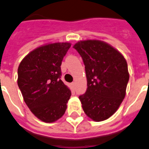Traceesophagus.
I'll return each instance as SVG.
<instances>
[{
    "instance_id": "34e87169",
    "label": "esophagus",
    "mask_w": 149,
    "mask_h": 149,
    "mask_svg": "<svg viewBox=\"0 0 149 149\" xmlns=\"http://www.w3.org/2000/svg\"><path fill=\"white\" fill-rule=\"evenodd\" d=\"M72 87H75V82H72Z\"/></svg>"
}]
</instances>
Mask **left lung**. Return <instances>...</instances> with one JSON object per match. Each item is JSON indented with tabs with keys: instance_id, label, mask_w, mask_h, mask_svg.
Here are the masks:
<instances>
[{
	"instance_id": "obj_1",
	"label": "left lung",
	"mask_w": 149,
	"mask_h": 149,
	"mask_svg": "<svg viewBox=\"0 0 149 149\" xmlns=\"http://www.w3.org/2000/svg\"><path fill=\"white\" fill-rule=\"evenodd\" d=\"M73 48L83 59L87 76V91L79 96L84 111L95 121L106 120L125 97L130 77L127 61L120 52L101 40H81Z\"/></svg>"
}]
</instances>
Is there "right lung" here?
Segmentation results:
<instances>
[{
	"mask_svg": "<svg viewBox=\"0 0 149 149\" xmlns=\"http://www.w3.org/2000/svg\"><path fill=\"white\" fill-rule=\"evenodd\" d=\"M69 43L41 46L29 53L18 68V86L31 112L42 121L52 123L67 109L71 90L60 79L62 61Z\"/></svg>",
	"mask_w": 149,
	"mask_h": 149,
	"instance_id": "1",
	"label": "right lung"
}]
</instances>
